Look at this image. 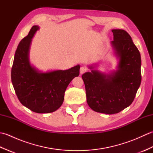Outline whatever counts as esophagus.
Masks as SVG:
<instances>
[{
	"label": "esophagus",
	"mask_w": 153,
	"mask_h": 153,
	"mask_svg": "<svg viewBox=\"0 0 153 153\" xmlns=\"http://www.w3.org/2000/svg\"><path fill=\"white\" fill-rule=\"evenodd\" d=\"M87 70V68L86 67H84V66H82L80 68V74H82L83 73L86 72Z\"/></svg>",
	"instance_id": "esophagus-1"
}]
</instances>
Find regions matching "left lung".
<instances>
[{
    "label": "left lung",
    "instance_id": "8db88e82",
    "mask_svg": "<svg viewBox=\"0 0 153 153\" xmlns=\"http://www.w3.org/2000/svg\"><path fill=\"white\" fill-rule=\"evenodd\" d=\"M112 31V45L120 58L118 69L109 75L93 70L82 76L90 108L108 114L118 113L130 105L141 82V59L138 48L125 30Z\"/></svg>",
    "mask_w": 153,
    "mask_h": 153
}]
</instances>
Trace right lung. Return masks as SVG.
Instances as JSON below:
<instances>
[{"mask_svg":"<svg viewBox=\"0 0 153 153\" xmlns=\"http://www.w3.org/2000/svg\"><path fill=\"white\" fill-rule=\"evenodd\" d=\"M39 26L31 27L16 51L11 79L16 95L23 105L37 113H51L62 105L68 85L79 74V65L66 70L39 73L29 61L31 39Z\"/></svg>","mask_w":153,"mask_h":153,"instance_id":"add662e5","label":"right lung"}]
</instances>
